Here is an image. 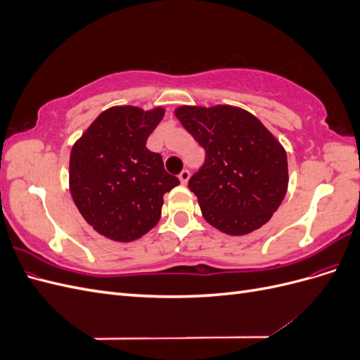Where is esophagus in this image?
I'll return each mask as SVG.
<instances>
[{
    "label": "esophagus",
    "instance_id": "obj_1",
    "mask_svg": "<svg viewBox=\"0 0 360 360\" xmlns=\"http://www.w3.org/2000/svg\"><path fill=\"white\" fill-rule=\"evenodd\" d=\"M189 177H191V172L188 169H183L180 174H179V179L181 181V184H186L189 181Z\"/></svg>",
    "mask_w": 360,
    "mask_h": 360
}]
</instances>
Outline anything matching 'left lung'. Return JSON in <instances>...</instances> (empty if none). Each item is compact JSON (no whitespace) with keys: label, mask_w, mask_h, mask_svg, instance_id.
<instances>
[{"label":"left lung","mask_w":360,"mask_h":360,"mask_svg":"<svg viewBox=\"0 0 360 360\" xmlns=\"http://www.w3.org/2000/svg\"><path fill=\"white\" fill-rule=\"evenodd\" d=\"M176 117L204 148L189 179L204 219L231 236L263 226L285 197L287 153L259 120L240 108L181 106Z\"/></svg>","instance_id":"left-lung-1"}]
</instances>
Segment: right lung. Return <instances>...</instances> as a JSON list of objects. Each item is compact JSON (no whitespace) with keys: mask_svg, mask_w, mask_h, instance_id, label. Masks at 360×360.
Instances as JSON below:
<instances>
[{"mask_svg":"<svg viewBox=\"0 0 360 360\" xmlns=\"http://www.w3.org/2000/svg\"><path fill=\"white\" fill-rule=\"evenodd\" d=\"M165 111L114 106L103 111L72 148L70 192L84 219L115 242L148 233L163 195L180 184L146 144Z\"/></svg>","mask_w":360,"mask_h":360,"instance_id":"add662e5","label":"right lung"}]
</instances>
